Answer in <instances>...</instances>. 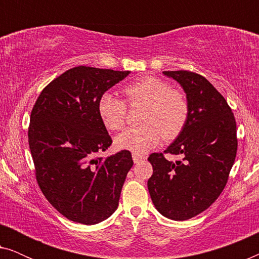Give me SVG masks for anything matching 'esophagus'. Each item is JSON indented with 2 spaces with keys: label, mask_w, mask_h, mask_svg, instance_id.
I'll return each mask as SVG.
<instances>
[{
  "label": "esophagus",
  "mask_w": 259,
  "mask_h": 259,
  "mask_svg": "<svg viewBox=\"0 0 259 259\" xmlns=\"http://www.w3.org/2000/svg\"><path fill=\"white\" fill-rule=\"evenodd\" d=\"M132 158H133V161L136 162V164H138V162L143 161V160H145V159H146V157H145L144 154H139V153H133Z\"/></svg>",
  "instance_id": "esophagus-1"
}]
</instances>
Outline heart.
<instances>
[{
    "mask_svg": "<svg viewBox=\"0 0 259 259\" xmlns=\"http://www.w3.org/2000/svg\"><path fill=\"white\" fill-rule=\"evenodd\" d=\"M130 106L146 105L143 122L115 138V146L134 153H144L161 140L175 139L183 132L190 114L189 101L180 91L171 90L168 82L154 76L140 77L122 90ZM98 113L104 126L119 131L125 126L127 106L111 93L102 94L98 101Z\"/></svg>",
    "mask_w": 259,
    "mask_h": 259,
    "instance_id": "b5f03b06",
    "label": "heart"
}]
</instances>
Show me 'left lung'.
Returning <instances> with one entry per match:
<instances>
[{
    "mask_svg": "<svg viewBox=\"0 0 259 259\" xmlns=\"http://www.w3.org/2000/svg\"><path fill=\"white\" fill-rule=\"evenodd\" d=\"M162 73L183 87L190 114L183 132L164 151L183 159L175 162L152 153L147 187L162 215L186 221L210 207L228 183L238 146L236 120L224 97L204 76L189 70Z\"/></svg>",
    "mask_w": 259,
    "mask_h": 259,
    "instance_id": "left-lung-1",
    "label": "left lung"
}]
</instances>
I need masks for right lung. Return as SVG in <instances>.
I'll return each mask as SVG.
<instances>
[{
    "mask_svg": "<svg viewBox=\"0 0 259 259\" xmlns=\"http://www.w3.org/2000/svg\"><path fill=\"white\" fill-rule=\"evenodd\" d=\"M130 72L79 66L44 88L30 114L28 141L38 186L69 221L98 224L116 210L133 166L130 151L98 157L112 145L98 101Z\"/></svg>",
    "mask_w": 259,
    "mask_h": 259,
    "instance_id": "obj_1",
    "label": "right lung"
}]
</instances>
